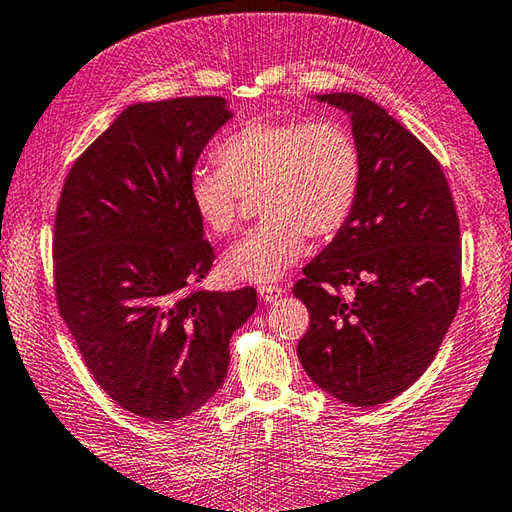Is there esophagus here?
Here are the masks:
<instances>
[{
	"instance_id": "1",
	"label": "esophagus",
	"mask_w": 512,
	"mask_h": 512,
	"mask_svg": "<svg viewBox=\"0 0 512 512\" xmlns=\"http://www.w3.org/2000/svg\"><path fill=\"white\" fill-rule=\"evenodd\" d=\"M257 290H259V297H262L264 302H275L277 297L284 295V290L279 286H273V284H262Z\"/></svg>"
}]
</instances>
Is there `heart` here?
<instances>
[{
	"mask_svg": "<svg viewBox=\"0 0 512 512\" xmlns=\"http://www.w3.org/2000/svg\"><path fill=\"white\" fill-rule=\"evenodd\" d=\"M215 155L219 168H195L188 177L199 222L228 235L242 199L255 193L266 217L224 257V273L237 282L282 277L304 253L306 235H337L362 193V150L337 119H253L233 130Z\"/></svg>",
	"mask_w": 512,
	"mask_h": 512,
	"instance_id": "1",
	"label": "heart"
}]
</instances>
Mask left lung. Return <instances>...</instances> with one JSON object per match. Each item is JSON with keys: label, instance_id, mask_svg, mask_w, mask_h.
Here are the masks:
<instances>
[{"label": "left lung", "instance_id": "obj_1", "mask_svg": "<svg viewBox=\"0 0 512 512\" xmlns=\"http://www.w3.org/2000/svg\"><path fill=\"white\" fill-rule=\"evenodd\" d=\"M315 99L350 117L364 177L346 226L293 288L310 313L297 357L328 395L370 408L424 375L453 324L459 219L442 166L382 106L355 93Z\"/></svg>", "mask_w": 512, "mask_h": 512}]
</instances>
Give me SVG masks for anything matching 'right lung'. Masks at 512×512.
Here are the masks:
<instances>
[{"label":"right lung","instance_id":"obj_1","mask_svg":"<svg viewBox=\"0 0 512 512\" xmlns=\"http://www.w3.org/2000/svg\"><path fill=\"white\" fill-rule=\"evenodd\" d=\"M224 97L128 106L70 168L55 217L59 315L115 404L150 422L202 408L224 384L230 337L257 290L195 288L215 262L188 199Z\"/></svg>","mask_w":512,"mask_h":512}]
</instances>
